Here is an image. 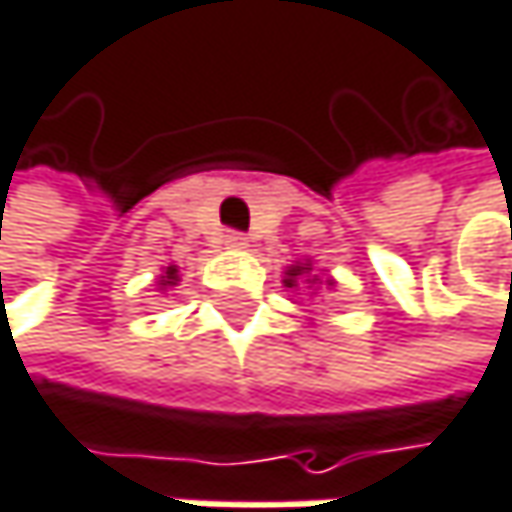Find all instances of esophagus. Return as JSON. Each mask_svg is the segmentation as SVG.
<instances>
[{
    "instance_id": "obj_1",
    "label": "esophagus",
    "mask_w": 512,
    "mask_h": 512,
    "mask_svg": "<svg viewBox=\"0 0 512 512\" xmlns=\"http://www.w3.org/2000/svg\"><path fill=\"white\" fill-rule=\"evenodd\" d=\"M224 245L233 248V251L248 248V236H242V233H236V230H227V233H224Z\"/></svg>"
}]
</instances>
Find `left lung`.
Wrapping results in <instances>:
<instances>
[{"label": "left lung", "mask_w": 512, "mask_h": 512, "mask_svg": "<svg viewBox=\"0 0 512 512\" xmlns=\"http://www.w3.org/2000/svg\"><path fill=\"white\" fill-rule=\"evenodd\" d=\"M312 270H315V267H312V261H297V264H291V267L285 270V279H282V282H285V288L297 291V288L306 282V288H312V297H315V294H318L321 279H318ZM324 285H327V288H336V279H327Z\"/></svg>", "instance_id": "left-lung-1"}]
</instances>
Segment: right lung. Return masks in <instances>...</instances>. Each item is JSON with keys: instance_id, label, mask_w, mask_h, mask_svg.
I'll return each instance as SVG.
<instances>
[{"instance_id": "1", "label": "right lung", "mask_w": 512, "mask_h": 512, "mask_svg": "<svg viewBox=\"0 0 512 512\" xmlns=\"http://www.w3.org/2000/svg\"><path fill=\"white\" fill-rule=\"evenodd\" d=\"M176 285H179V267L170 264V267H164L161 276H158V291H167V288H176Z\"/></svg>"}]
</instances>
